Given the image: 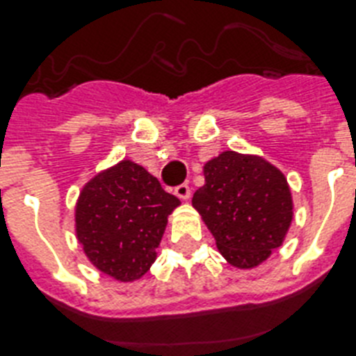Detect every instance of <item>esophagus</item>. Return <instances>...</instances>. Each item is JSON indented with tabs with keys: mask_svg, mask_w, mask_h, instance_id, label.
I'll use <instances>...</instances> for the list:
<instances>
[{
	"mask_svg": "<svg viewBox=\"0 0 356 356\" xmlns=\"http://www.w3.org/2000/svg\"><path fill=\"white\" fill-rule=\"evenodd\" d=\"M175 195H177L181 201H188V199L192 197V190H190L188 184H179V186L175 188Z\"/></svg>",
	"mask_w": 356,
	"mask_h": 356,
	"instance_id": "1",
	"label": "esophagus"
}]
</instances>
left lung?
I'll return each mask as SVG.
<instances>
[{
  "label": "left lung",
  "instance_id": "8db88e82",
  "mask_svg": "<svg viewBox=\"0 0 356 356\" xmlns=\"http://www.w3.org/2000/svg\"><path fill=\"white\" fill-rule=\"evenodd\" d=\"M192 204L232 266L252 270L282 246L293 219L284 173L259 155L222 152L204 164Z\"/></svg>",
  "mask_w": 356,
  "mask_h": 356
}]
</instances>
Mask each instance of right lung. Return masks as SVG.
<instances>
[{"label": "right lung", "mask_w": 356, "mask_h": 356, "mask_svg": "<svg viewBox=\"0 0 356 356\" xmlns=\"http://www.w3.org/2000/svg\"><path fill=\"white\" fill-rule=\"evenodd\" d=\"M179 204L141 164L122 159L83 186L76 202L77 241L101 273L134 282L157 259L168 215Z\"/></svg>", "instance_id": "obj_1"}]
</instances>
